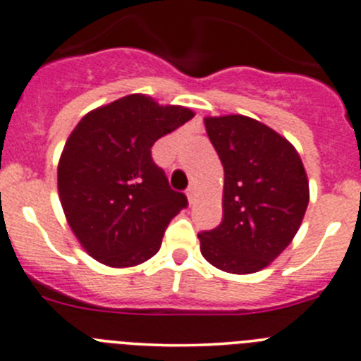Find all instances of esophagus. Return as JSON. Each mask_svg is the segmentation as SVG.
<instances>
[{
	"instance_id": "1",
	"label": "esophagus",
	"mask_w": 361,
	"mask_h": 361,
	"mask_svg": "<svg viewBox=\"0 0 361 361\" xmlns=\"http://www.w3.org/2000/svg\"><path fill=\"white\" fill-rule=\"evenodd\" d=\"M185 195H188V200H189V203H195V200H196V185L192 184H189V188L185 189Z\"/></svg>"
}]
</instances>
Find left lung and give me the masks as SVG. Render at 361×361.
<instances>
[{
  "label": "left lung",
  "instance_id": "1",
  "mask_svg": "<svg viewBox=\"0 0 361 361\" xmlns=\"http://www.w3.org/2000/svg\"><path fill=\"white\" fill-rule=\"evenodd\" d=\"M224 169L223 221L198 233L203 258L230 274L265 269L290 245L309 203L297 149L245 116L205 117Z\"/></svg>",
  "mask_w": 361,
  "mask_h": 361
}]
</instances>
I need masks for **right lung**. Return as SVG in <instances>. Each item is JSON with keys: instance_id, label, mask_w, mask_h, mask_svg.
<instances>
[{"instance_id": "right-lung-1", "label": "right lung", "mask_w": 361, "mask_h": 361, "mask_svg": "<svg viewBox=\"0 0 361 361\" xmlns=\"http://www.w3.org/2000/svg\"><path fill=\"white\" fill-rule=\"evenodd\" d=\"M192 116L130 94L89 112L71 131L58 166L59 200L75 237L99 263L124 269L147 262L188 207L151 147Z\"/></svg>"}]
</instances>
